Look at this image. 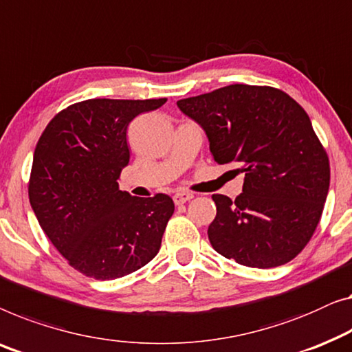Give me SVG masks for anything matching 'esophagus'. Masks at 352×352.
<instances>
[{"mask_svg":"<svg viewBox=\"0 0 352 352\" xmlns=\"http://www.w3.org/2000/svg\"><path fill=\"white\" fill-rule=\"evenodd\" d=\"M193 198V193L190 192H177L175 193V197H173V200H175L176 205H184L186 201L192 200Z\"/></svg>","mask_w":352,"mask_h":352,"instance_id":"esophagus-1","label":"esophagus"}]
</instances>
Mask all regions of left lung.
<instances>
[{
	"label": "left lung",
	"instance_id": "left-lung-1",
	"mask_svg": "<svg viewBox=\"0 0 352 352\" xmlns=\"http://www.w3.org/2000/svg\"><path fill=\"white\" fill-rule=\"evenodd\" d=\"M210 140L219 165L243 173L232 201L212 195L217 214L208 228L212 248L252 268H273L303 251L322 216L330 165L311 120L286 91L233 84L177 101Z\"/></svg>",
	"mask_w": 352,
	"mask_h": 352
}]
</instances>
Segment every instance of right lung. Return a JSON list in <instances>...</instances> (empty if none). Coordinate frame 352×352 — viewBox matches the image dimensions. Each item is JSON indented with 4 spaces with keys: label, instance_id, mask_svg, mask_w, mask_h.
I'll return each mask as SVG.
<instances>
[{
    "label": "right lung",
    "instance_id": "add662e5",
    "mask_svg": "<svg viewBox=\"0 0 352 352\" xmlns=\"http://www.w3.org/2000/svg\"><path fill=\"white\" fill-rule=\"evenodd\" d=\"M165 101H79L55 114L41 135L30 203L57 251L85 276L122 278L159 252L175 203L165 193L131 197L117 181L130 162L129 124Z\"/></svg>",
    "mask_w": 352,
    "mask_h": 352
}]
</instances>
